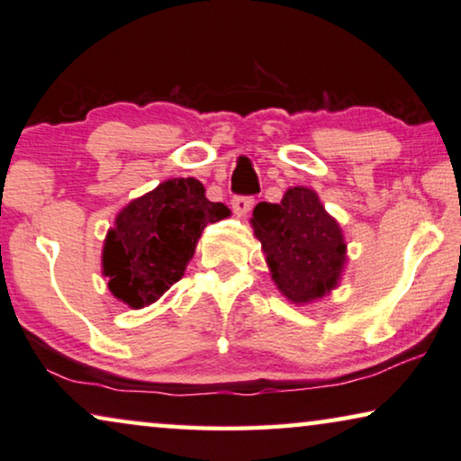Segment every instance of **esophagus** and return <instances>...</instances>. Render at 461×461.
Here are the masks:
<instances>
[{
    "label": "esophagus",
    "instance_id": "1",
    "mask_svg": "<svg viewBox=\"0 0 461 461\" xmlns=\"http://www.w3.org/2000/svg\"><path fill=\"white\" fill-rule=\"evenodd\" d=\"M253 203H256V199H253V197H247V195L232 197V210H235L237 214H241V216H245L247 212L253 208Z\"/></svg>",
    "mask_w": 461,
    "mask_h": 461
}]
</instances>
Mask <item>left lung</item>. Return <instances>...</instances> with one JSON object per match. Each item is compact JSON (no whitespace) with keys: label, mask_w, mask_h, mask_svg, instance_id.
Masks as SVG:
<instances>
[{"label":"left lung","mask_w":461,"mask_h":461,"mask_svg":"<svg viewBox=\"0 0 461 461\" xmlns=\"http://www.w3.org/2000/svg\"><path fill=\"white\" fill-rule=\"evenodd\" d=\"M253 235L259 239L278 291L293 303H310L335 289L347 245L335 218L308 186H293L280 203L253 208Z\"/></svg>","instance_id":"obj_1"}]
</instances>
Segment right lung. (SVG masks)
Here are the masks:
<instances>
[{
  "label": "right lung",
  "instance_id": "obj_1",
  "mask_svg": "<svg viewBox=\"0 0 461 461\" xmlns=\"http://www.w3.org/2000/svg\"><path fill=\"white\" fill-rule=\"evenodd\" d=\"M226 216L230 210L210 202L197 178H170L132 199L104 245L112 295L135 310L158 302L183 278L202 230Z\"/></svg>",
  "mask_w": 461,
  "mask_h": 461
}]
</instances>
